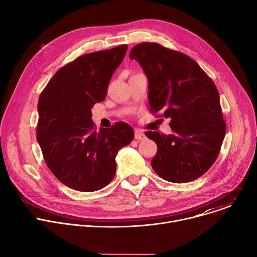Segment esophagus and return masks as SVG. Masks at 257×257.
Instances as JSON below:
<instances>
[{"label": "esophagus", "instance_id": "esophagus-1", "mask_svg": "<svg viewBox=\"0 0 257 257\" xmlns=\"http://www.w3.org/2000/svg\"><path fill=\"white\" fill-rule=\"evenodd\" d=\"M134 138L136 140H143L145 139V134L143 132H141L140 130H135V135H134Z\"/></svg>", "mask_w": 257, "mask_h": 257}]
</instances>
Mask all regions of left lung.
<instances>
[{"label": "left lung", "instance_id": "left-lung-1", "mask_svg": "<svg viewBox=\"0 0 257 257\" xmlns=\"http://www.w3.org/2000/svg\"><path fill=\"white\" fill-rule=\"evenodd\" d=\"M130 58L148 77L151 109L171 120L172 134L145 133L158 145L153 169L173 183L199 178L216 160L226 134L214 83L193 59L159 44H139Z\"/></svg>", "mask_w": 257, "mask_h": 257}]
</instances>
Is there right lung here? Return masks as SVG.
<instances>
[{
    "instance_id": "right-lung-1",
    "label": "right lung",
    "mask_w": 257,
    "mask_h": 257,
    "mask_svg": "<svg viewBox=\"0 0 257 257\" xmlns=\"http://www.w3.org/2000/svg\"><path fill=\"white\" fill-rule=\"evenodd\" d=\"M128 47L83 55L57 71L41 93L38 142L64 185L82 192L105 187L116 174V156L134 131L124 122L94 130L92 105L101 102Z\"/></svg>"
}]
</instances>
